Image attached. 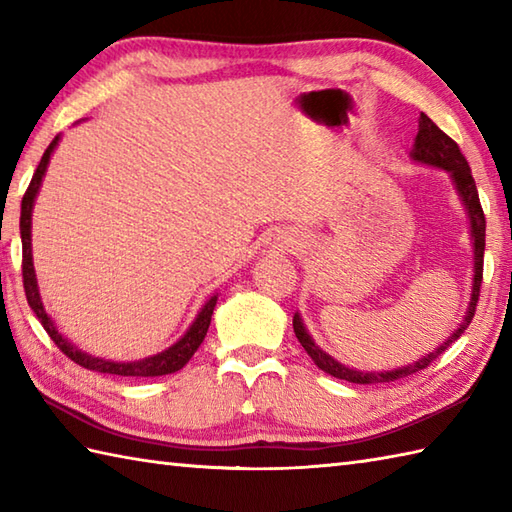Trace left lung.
<instances>
[{
  "instance_id": "obj_1",
  "label": "left lung",
  "mask_w": 512,
  "mask_h": 512,
  "mask_svg": "<svg viewBox=\"0 0 512 512\" xmlns=\"http://www.w3.org/2000/svg\"><path fill=\"white\" fill-rule=\"evenodd\" d=\"M411 158L416 162H422V165L429 167H438L451 173L455 189H458L462 204L466 213H469L471 220V237H473V292H471V301H469V310H466L464 319L460 323V328L455 330L447 341H444L436 350L429 352L424 358H418L416 363L398 367V369H389V372H356V369H350L341 365L339 361H334L330 354H325L321 347L312 341V336L308 334L306 325H303L299 314L292 317V328H295V334L299 343L303 345V350L308 352V356L314 361L319 369H323L325 374H330L334 378L347 380V383H356V385H376V383H391V380L405 378L420 372V369L429 367L436 358L451 347L464 334V330L469 328V323L475 317V306L477 299H480V286H482V273H484V246H486V217L480 204V195H477V187L473 180V173L469 162H466L464 154L460 151L458 143L453 138H449L442 129L431 121L427 114H420L418 118V136L416 143H413L411 149Z\"/></svg>"
}]
</instances>
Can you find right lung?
<instances>
[{
    "label": "right lung",
    "mask_w": 512,
    "mask_h": 512,
    "mask_svg": "<svg viewBox=\"0 0 512 512\" xmlns=\"http://www.w3.org/2000/svg\"><path fill=\"white\" fill-rule=\"evenodd\" d=\"M59 143V136H54L52 143L48 145V149L43 151L39 167L32 176L28 189L24 193V200H21V217H19V231H21V248H24V259H21V275H24V290H26V299L28 306L32 308V312L37 314V319L41 321L43 330L48 332L50 339L54 341V345L59 350L74 361L76 365H81L85 369H92V372L99 374H116V376H140V378H149V376H165V374H173L182 369L184 365L189 363V358L198 352L200 343L204 341L206 330L211 325V314L217 303V297H211L209 301L204 303V308L200 310L198 317L191 323V328L187 330V334L182 336L178 343H173L169 350L160 352L156 356L143 358V361H134V363H116V361H105V358L92 356L81 352L79 347H74L68 339H63L59 334L57 325L52 323V319L43 310V303L39 297V288H37V277H35V266H32V246H30V224H32V204H35V198L41 187L43 173L48 169V162L54 147Z\"/></svg>",
    "instance_id": "obj_1"
}]
</instances>
